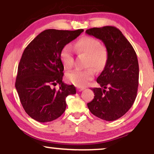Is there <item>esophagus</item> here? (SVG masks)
<instances>
[{"label":"esophagus","mask_w":154,"mask_h":154,"mask_svg":"<svg viewBox=\"0 0 154 154\" xmlns=\"http://www.w3.org/2000/svg\"><path fill=\"white\" fill-rule=\"evenodd\" d=\"M85 89V88H84V87H77V91H83V90Z\"/></svg>","instance_id":"esophagus-1"}]
</instances>
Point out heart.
<instances>
[{
	"instance_id": "obj_1",
	"label": "heart",
	"mask_w": 154,
	"mask_h": 154,
	"mask_svg": "<svg viewBox=\"0 0 154 154\" xmlns=\"http://www.w3.org/2000/svg\"><path fill=\"white\" fill-rule=\"evenodd\" d=\"M75 49L77 53L87 55L86 66L89 67L69 72L66 74V79L77 87H84L93 79L96 70L101 72L105 68L108 61V51L97 39L90 36L79 38L76 42ZM60 58L65 68L70 69L73 67L74 58L70 46L66 45L61 49Z\"/></svg>"
}]
</instances>
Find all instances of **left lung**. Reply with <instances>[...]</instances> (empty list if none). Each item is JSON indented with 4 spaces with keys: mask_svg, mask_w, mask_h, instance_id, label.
Masks as SVG:
<instances>
[{
    "mask_svg": "<svg viewBox=\"0 0 154 154\" xmlns=\"http://www.w3.org/2000/svg\"><path fill=\"white\" fill-rule=\"evenodd\" d=\"M86 33L101 40L108 51L107 64L96 80L100 87L92 88L95 96L87 106L98 118L113 121L130 109L137 97L139 85L137 54L122 33L115 26L94 27Z\"/></svg>",
    "mask_w": 154,
    "mask_h": 154,
    "instance_id": "1",
    "label": "left lung"
}]
</instances>
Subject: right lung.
<instances>
[{
    "instance_id": "right-lung-1",
    "label": "right lung",
    "mask_w": 154,
    "mask_h": 154,
    "mask_svg": "<svg viewBox=\"0 0 154 154\" xmlns=\"http://www.w3.org/2000/svg\"><path fill=\"white\" fill-rule=\"evenodd\" d=\"M83 29H46L31 42L18 65L15 88L24 110L40 122H51L66 108L65 98L76 94L74 85L63 82L61 49L80 35ZM59 83L58 90L52 86Z\"/></svg>"
}]
</instances>
